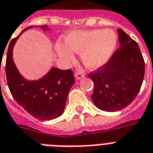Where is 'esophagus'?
<instances>
[{"mask_svg": "<svg viewBox=\"0 0 153 153\" xmlns=\"http://www.w3.org/2000/svg\"><path fill=\"white\" fill-rule=\"evenodd\" d=\"M74 75H75V77L76 78V79H80L84 77V75L82 73H76Z\"/></svg>", "mask_w": 153, "mask_h": 153, "instance_id": "34e87169", "label": "esophagus"}]
</instances>
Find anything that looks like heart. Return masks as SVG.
<instances>
[{
    "mask_svg": "<svg viewBox=\"0 0 153 153\" xmlns=\"http://www.w3.org/2000/svg\"><path fill=\"white\" fill-rule=\"evenodd\" d=\"M117 44V35L111 30H96L75 31L65 36V47L58 45V55L65 60H72V52L80 54L86 67L95 69L102 67L110 59Z\"/></svg>",
    "mask_w": 153,
    "mask_h": 153,
    "instance_id": "b5f03b06",
    "label": "heart"
}]
</instances>
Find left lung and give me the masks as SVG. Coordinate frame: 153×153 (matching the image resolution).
<instances>
[{"instance_id": "obj_1", "label": "left lung", "mask_w": 153, "mask_h": 153, "mask_svg": "<svg viewBox=\"0 0 153 153\" xmlns=\"http://www.w3.org/2000/svg\"><path fill=\"white\" fill-rule=\"evenodd\" d=\"M120 48L102 67L88 74L94 82V104L106 112L129 105L138 94L145 75V61L135 40L118 29Z\"/></svg>"}]
</instances>
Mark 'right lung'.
I'll list each match as a JSON object with an SVG mask.
<instances>
[{"instance_id":"1","label":"right lung","mask_w":153,"mask_h":153,"mask_svg":"<svg viewBox=\"0 0 153 153\" xmlns=\"http://www.w3.org/2000/svg\"><path fill=\"white\" fill-rule=\"evenodd\" d=\"M40 27L48 30L46 26ZM28 28L12 39L8 46L5 65L7 85L14 99L30 115L40 120H50L63 113L68 93L74 84V73L71 69L51 68L38 80L24 79L15 65L12 51L17 39Z\"/></svg>"}]
</instances>
